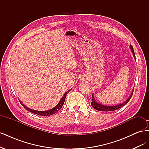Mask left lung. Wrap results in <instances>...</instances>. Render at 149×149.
I'll return each mask as SVG.
<instances>
[{
    "instance_id": "8db88e82",
    "label": "left lung",
    "mask_w": 149,
    "mask_h": 149,
    "mask_svg": "<svg viewBox=\"0 0 149 149\" xmlns=\"http://www.w3.org/2000/svg\"><path fill=\"white\" fill-rule=\"evenodd\" d=\"M130 49H131L132 50V52L133 53V55L134 56V58H136V56H135V53H134V50L133 49V47L132 45L130 46ZM133 92H134V90L133 91L131 94V95H130V96L127 99V100H126L124 102L122 103V104H118V105H116V106H104V105H101L100 104H99L97 102H96V101H95V100H94V96L93 94L92 95V101H91V104L92 106V107H93L94 109L97 110V111H116V110H118L119 109V108L122 107L123 106H124L125 104H127L129 100L131 98L132 94H133Z\"/></svg>"
}]
</instances>
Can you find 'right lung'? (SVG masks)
I'll list each match as a JSON object with an SVG mask.
<instances>
[{"label":"right lung","instance_id":"right-lung-1","mask_svg":"<svg viewBox=\"0 0 149 149\" xmlns=\"http://www.w3.org/2000/svg\"><path fill=\"white\" fill-rule=\"evenodd\" d=\"M71 89H70V90H68V91L67 92H66V93H65L63 97L61 99V100L60 101L59 103H58V104H57L55 107H53V109H50V110H48V111H35V110H33V109H29V107H26V106L24 104H22L20 101V103L22 104V105L24 106V107L25 108V109H26V110L30 111V112H32V113H33V114H38V115H39V116H51V115H53V114H54L56 113V112H57L58 111L60 110V109L62 107V106H63V104H64V102H65V99H66V95H67L69 93L70 91H71Z\"/></svg>","mask_w":149,"mask_h":149}]
</instances>
